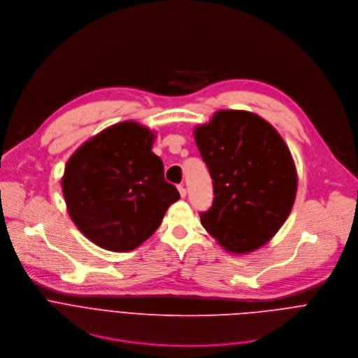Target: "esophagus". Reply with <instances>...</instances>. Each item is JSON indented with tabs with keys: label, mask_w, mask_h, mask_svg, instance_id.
Listing matches in <instances>:
<instances>
[{
	"label": "esophagus",
	"mask_w": 358,
	"mask_h": 358,
	"mask_svg": "<svg viewBox=\"0 0 358 358\" xmlns=\"http://www.w3.org/2000/svg\"><path fill=\"white\" fill-rule=\"evenodd\" d=\"M177 188H178V192H180V195H181V198H184V196L187 195V189H185V187H184L182 184H180Z\"/></svg>",
	"instance_id": "obj_1"
}]
</instances>
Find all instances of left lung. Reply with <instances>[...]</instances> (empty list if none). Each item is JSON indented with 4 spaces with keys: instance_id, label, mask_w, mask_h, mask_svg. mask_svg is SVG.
<instances>
[{
    "instance_id": "1",
    "label": "left lung",
    "mask_w": 358,
    "mask_h": 358,
    "mask_svg": "<svg viewBox=\"0 0 358 358\" xmlns=\"http://www.w3.org/2000/svg\"><path fill=\"white\" fill-rule=\"evenodd\" d=\"M213 184V207L201 224L231 253L268 243L287 220L297 191L290 150L276 129L246 110H218L194 129Z\"/></svg>"
}]
</instances>
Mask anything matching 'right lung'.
Listing matches in <instances>:
<instances>
[{"label": "right lung", "mask_w": 358, "mask_h": 358, "mask_svg": "<svg viewBox=\"0 0 358 358\" xmlns=\"http://www.w3.org/2000/svg\"><path fill=\"white\" fill-rule=\"evenodd\" d=\"M156 134L137 122L113 124L68 160L62 192L71 220L97 246L127 252L160 227L177 188L151 151Z\"/></svg>", "instance_id": "1"}]
</instances>
